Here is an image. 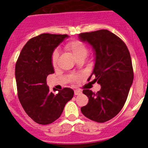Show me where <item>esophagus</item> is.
<instances>
[{
	"instance_id": "esophagus-1",
	"label": "esophagus",
	"mask_w": 148,
	"mask_h": 148,
	"mask_svg": "<svg viewBox=\"0 0 148 148\" xmlns=\"http://www.w3.org/2000/svg\"><path fill=\"white\" fill-rule=\"evenodd\" d=\"M82 93V91H80V90H75V91H74V94H75V95H80V94Z\"/></svg>"
}]
</instances>
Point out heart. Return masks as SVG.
Segmentation results:
<instances>
[{
  "mask_svg": "<svg viewBox=\"0 0 148 148\" xmlns=\"http://www.w3.org/2000/svg\"><path fill=\"white\" fill-rule=\"evenodd\" d=\"M65 49L71 53L77 60L80 58H85L88 54V49L87 46L82 40H74L68 42L65 45ZM58 60V53L55 51L52 56V64L53 66H56ZM73 80H75V77H73Z\"/></svg>",
  "mask_w": 148,
  "mask_h": 148,
  "instance_id": "1",
  "label": "heart"
}]
</instances>
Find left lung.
<instances>
[{"label": "left lung", "mask_w": 148, "mask_h": 148, "mask_svg": "<svg viewBox=\"0 0 148 148\" xmlns=\"http://www.w3.org/2000/svg\"><path fill=\"white\" fill-rule=\"evenodd\" d=\"M78 38L92 46L94 51L95 64L88 81L94 76L93 82L101 85L97 93L83 90L89 101L81 110L90 120L105 122L122 109L133 84L130 53L123 40L107 29L81 33Z\"/></svg>", "instance_id": "left-lung-1"}]
</instances>
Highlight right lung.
I'll return each mask as SVG.
<instances>
[{
  "instance_id": "obj_1",
  "label": "right lung",
  "mask_w": 148,
  "mask_h": 148,
  "mask_svg": "<svg viewBox=\"0 0 148 148\" xmlns=\"http://www.w3.org/2000/svg\"><path fill=\"white\" fill-rule=\"evenodd\" d=\"M67 35L44 33L29 40L15 65L18 99L23 110L34 121L49 125L61 116L74 91L65 87L58 93L49 91L47 75L54 73L53 51Z\"/></svg>"
}]
</instances>
